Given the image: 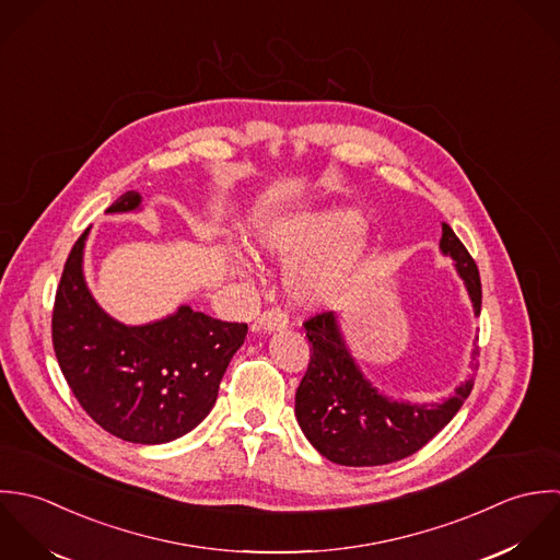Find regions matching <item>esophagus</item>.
<instances>
[{
  "label": "esophagus",
  "mask_w": 560,
  "mask_h": 560,
  "mask_svg": "<svg viewBox=\"0 0 560 560\" xmlns=\"http://www.w3.org/2000/svg\"><path fill=\"white\" fill-rule=\"evenodd\" d=\"M288 314L279 307H272V310H266L264 314H259L257 318V325L261 331H279V329H285L288 327Z\"/></svg>",
  "instance_id": "obj_1"
}]
</instances>
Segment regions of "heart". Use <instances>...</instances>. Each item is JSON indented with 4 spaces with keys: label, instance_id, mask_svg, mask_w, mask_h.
Here are the masks:
<instances>
[{
    "label": "heart",
    "instance_id": "heart-1",
    "mask_svg": "<svg viewBox=\"0 0 560 560\" xmlns=\"http://www.w3.org/2000/svg\"><path fill=\"white\" fill-rule=\"evenodd\" d=\"M363 224L359 210L327 206L266 219L257 224L253 244L257 253L279 261L305 256L288 272L285 283L296 303L316 307L346 294L368 266Z\"/></svg>",
    "mask_w": 560,
    "mask_h": 560
}]
</instances>
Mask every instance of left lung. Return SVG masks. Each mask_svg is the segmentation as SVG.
Here are the masks:
<instances>
[{"instance_id":"1","label":"left lung","mask_w":560,"mask_h":560,"mask_svg":"<svg viewBox=\"0 0 560 560\" xmlns=\"http://www.w3.org/2000/svg\"><path fill=\"white\" fill-rule=\"evenodd\" d=\"M442 231L440 246L454 259L474 314L480 316L482 290L476 261L450 224H442ZM303 327L312 348L296 389V420L310 444L337 465L372 467L411 456L446 427L474 387V381H465L452 398L433 407L394 402L357 368L334 312L316 314ZM471 354H478V346Z\"/></svg>"}]
</instances>
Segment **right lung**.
Returning <instances> with one entry per match:
<instances>
[{
	"label": "right lung",
	"mask_w": 560,
	"mask_h": 560,
	"mask_svg": "<svg viewBox=\"0 0 560 560\" xmlns=\"http://www.w3.org/2000/svg\"><path fill=\"white\" fill-rule=\"evenodd\" d=\"M125 192L110 212L138 210ZM89 229L73 244L51 314L60 370L82 409L114 438L166 444L190 433L212 411L224 370L244 343V323H223L182 305L177 314L125 327L91 296L82 253Z\"/></svg>",
	"instance_id": "obj_1"
}]
</instances>
